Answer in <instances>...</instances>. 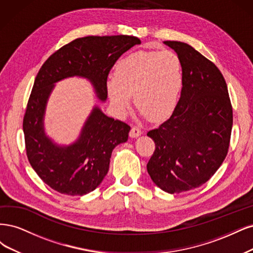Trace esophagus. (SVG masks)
Here are the masks:
<instances>
[{"label": "esophagus", "mask_w": 253, "mask_h": 253, "mask_svg": "<svg viewBox=\"0 0 253 253\" xmlns=\"http://www.w3.org/2000/svg\"><path fill=\"white\" fill-rule=\"evenodd\" d=\"M142 134V130L138 128V127H132L131 128V130H130V132H129V135H130V137H137V136H140Z\"/></svg>", "instance_id": "obj_1"}]
</instances>
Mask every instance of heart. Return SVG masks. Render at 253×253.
<instances>
[{
	"label": "heart",
	"instance_id": "b5f03b06",
	"mask_svg": "<svg viewBox=\"0 0 253 253\" xmlns=\"http://www.w3.org/2000/svg\"><path fill=\"white\" fill-rule=\"evenodd\" d=\"M183 84L182 62L173 51H136L122 59L115 77L107 80L113 108L124 115L131 95L142 115L152 122L167 119L173 112Z\"/></svg>",
	"mask_w": 253,
	"mask_h": 253
}]
</instances>
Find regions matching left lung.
Returning a JSON list of instances; mask_svg holds the SVG:
<instances>
[{
  "label": "left lung",
  "mask_w": 253,
  "mask_h": 253,
  "mask_svg": "<svg viewBox=\"0 0 253 253\" xmlns=\"http://www.w3.org/2000/svg\"><path fill=\"white\" fill-rule=\"evenodd\" d=\"M164 44L182 62L183 86L172 115L147 133L156 144L147 171L159 188L180 193L205 184L222 165L232 107L225 79L212 62L186 43Z\"/></svg>",
  "instance_id": "8db88e82"
}]
</instances>
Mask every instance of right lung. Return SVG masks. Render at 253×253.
Wrapping results in <instances>:
<instances>
[{
  "label": "right lung",
  "mask_w": 253,
  "mask_h": 253,
  "mask_svg": "<svg viewBox=\"0 0 253 253\" xmlns=\"http://www.w3.org/2000/svg\"><path fill=\"white\" fill-rule=\"evenodd\" d=\"M136 37H85L51 54L35 80L23 121L27 158L42 181L55 191L84 195L99 186L109 169L112 150L128 140L130 126L93 106L75 142L61 145L45 131V113L55 84L79 77L89 81L101 102L107 100V77Z\"/></svg>",
  "instance_id": "obj_1"
}]
</instances>
